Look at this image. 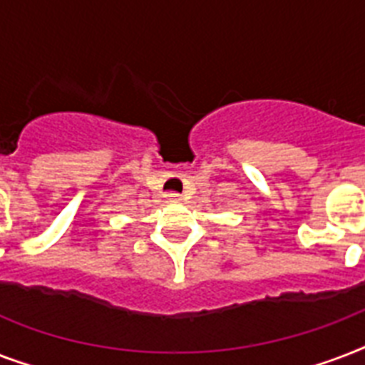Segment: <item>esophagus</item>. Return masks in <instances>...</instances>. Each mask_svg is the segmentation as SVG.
I'll return each mask as SVG.
<instances>
[{"mask_svg": "<svg viewBox=\"0 0 365 365\" xmlns=\"http://www.w3.org/2000/svg\"><path fill=\"white\" fill-rule=\"evenodd\" d=\"M166 199L170 202H178V200H182V195L176 193V191H170V193H166Z\"/></svg>", "mask_w": 365, "mask_h": 365, "instance_id": "1", "label": "esophagus"}]
</instances>
